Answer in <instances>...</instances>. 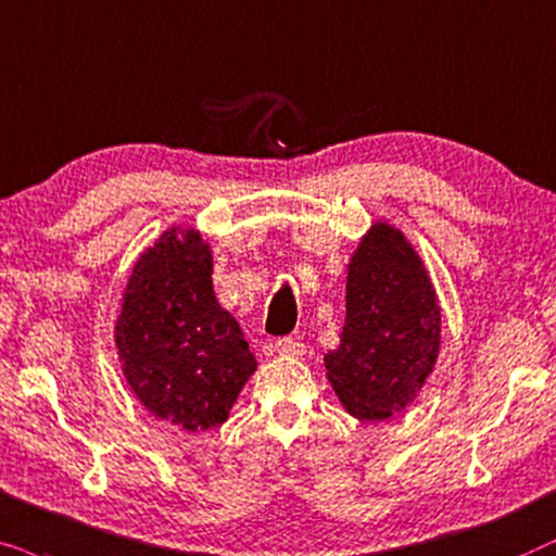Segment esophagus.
<instances>
[{"mask_svg": "<svg viewBox=\"0 0 556 556\" xmlns=\"http://www.w3.org/2000/svg\"><path fill=\"white\" fill-rule=\"evenodd\" d=\"M274 348H277L279 355H302V353H305V345H302L300 340H294V338H279L277 343H274Z\"/></svg>", "mask_w": 556, "mask_h": 556, "instance_id": "34e87169", "label": "esophagus"}]
</instances>
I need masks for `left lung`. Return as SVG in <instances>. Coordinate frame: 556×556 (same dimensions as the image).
<instances>
[{
    "label": "left lung",
    "instance_id": "obj_1",
    "mask_svg": "<svg viewBox=\"0 0 556 556\" xmlns=\"http://www.w3.org/2000/svg\"><path fill=\"white\" fill-rule=\"evenodd\" d=\"M440 351V305L402 231L376 224L348 264L340 345L325 355L355 419H389L414 402Z\"/></svg>",
    "mask_w": 556,
    "mask_h": 556
}]
</instances>
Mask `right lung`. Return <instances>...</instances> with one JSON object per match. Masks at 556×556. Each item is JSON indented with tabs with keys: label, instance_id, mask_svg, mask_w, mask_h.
I'll return each mask as SVG.
<instances>
[{
	"label": "right lung",
	"instance_id": "obj_1",
	"mask_svg": "<svg viewBox=\"0 0 556 556\" xmlns=\"http://www.w3.org/2000/svg\"><path fill=\"white\" fill-rule=\"evenodd\" d=\"M201 233L177 228L137 258L116 320L118 361L154 417L188 432L224 425L256 371L239 323L218 305Z\"/></svg>",
	"mask_w": 556,
	"mask_h": 556
}]
</instances>
